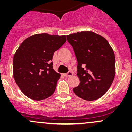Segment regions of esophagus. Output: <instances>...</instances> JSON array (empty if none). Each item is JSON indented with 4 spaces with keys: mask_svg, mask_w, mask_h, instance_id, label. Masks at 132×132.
<instances>
[{
    "mask_svg": "<svg viewBox=\"0 0 132 132\" xmlns=\"http://www.w3.org/2000/svg\"><path fill=\"white\" fill-rule=\"evenodd\" d=\"M64 75H65V77H71V76L73 75V73L71 72V71H69V72H68L67 73L64 74Z\"/></svg>",
    "mask_w": 132,
    "mask_h": 132,
    "instance_id": "1",
    "label": "esophagus"
}]
</instances>
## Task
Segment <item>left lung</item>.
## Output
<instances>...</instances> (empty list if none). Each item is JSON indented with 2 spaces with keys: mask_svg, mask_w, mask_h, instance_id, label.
<instances>
[{
  "mask_svg": "<svg viewBox=\"0 0 132 132\" xmlns=\"http://www.w3.org/2000/svg\"><path fill=\"white\" fill-rule=\"evenodd\" d=\"M77 60L80 84L74 87L77 96L87 101L101 98L110 88L116 73V59L110 44L91 31L66 36Z\"/></svg>",
  "mask_w": 132,
  "mask_h": 132,
  "instance_id": "obj_1",
  "label": "left lung"
}]
</instances>
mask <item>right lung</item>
I'll return each instance as SVG.
<instances>
[{
	"mask_svg": "<svg viewBox=\"0 0 132 132\" xmlns=\"http://www.w3.org/2000/svg\"><path fill=\"white\" fill-rule=\"evenodd\" d=\"M66 36L36 34L20 45L13 57V77L22 93L42 100L55 91L61 77L53 69L54 52L66 42Z\"/></svg>",
	"mask_w": 132,
	"mask_h": 132,
	"instance_id": "right-lung-1",
	"label": "right lung"
}]
</instances>
